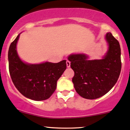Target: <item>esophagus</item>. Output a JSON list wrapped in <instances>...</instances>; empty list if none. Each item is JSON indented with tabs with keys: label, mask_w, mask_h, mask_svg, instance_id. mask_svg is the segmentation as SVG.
<instances>
[{
	"label": "esophagus",
	"mask_w": 130,
	"mask_h": 130,
	"mask_svg": "<svg viewBox=\"0 0 130 130\" xmlns=\"http://www.w3.org/2000/svg\"><path fill=\"white\" fill-rule=\"evenodd\" d=\"M66 66L68 68H69L71 66V62L69 61H68V60L66 61Z\"/></svg>",
	"instance_id": "esophagus-1"
}]
</instances>
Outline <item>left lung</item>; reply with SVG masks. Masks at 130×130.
Segmentation results:
<instances>
[{"label":"left lung","instance_id":"1","mask_svg":"<svg viewBox=\"0 0 130 130\" xmlns=\"http://www.w3.org/2000/svg\"><path fill=\"white\" fill-rule=\"evenodd\" d=\"M108 50L102 59L89 60L86 54H71L68 59L74 72L72 78L77 93L87 99H98L110 91L118 80L121 68L119 42L106 33Z\"/></svg>","mask_w":130,"mask_h":130}]
</instances>
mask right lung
Masks as SVG:
<instances>
[{"mask_svg":"<svg viewBox=\"0 0 130 130\" xmlns=\"http://www.w3.org/2000/svg\"><path fill=\"white\" fill-rule=\"evenodd\" d=\"M20 35L11 43L8 53L11 79L17 90L26 98L36 101L46 100L55 91L57 81L66 69V60L58 63L23 62L17 51Z\"/></svg>","mask_w":130,"mask_h":130,"instance_id":"add662e5","label":"right lung"}]
</instances>
